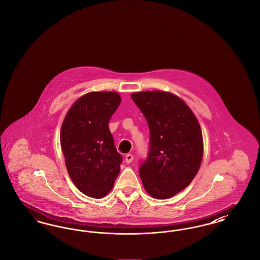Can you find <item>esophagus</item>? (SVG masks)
I'll list each match as a JSON object with an SVG mask.
<instances>
[{
  "label": "esophagus",
  "instance_id": "34e87169",
  "mask_svg": "<svg viewBox=\"0 0 260 260\" xmlns=\"http://www.w3.org/2000/svg\"><path fill=\"white\" fill-rule=\"evenodd\" d=\"M134 160V156L132 154H126L125 155V158H124V161L126 164H131Z\"/></svg>",
  "mask_w": 260,
  "mask_h": 260
}]
</instances>
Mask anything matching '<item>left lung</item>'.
<instances>
[{"label": "left lung", "mask_w": 260, "mask_h": 260, "mask_svg": "<svg viewBox=\"0 0 260 260\" xmlns=\"http://www.w3.org/2000/svg\"><path fill=\"white\" fill-rule=\"evenodd\" d=\"M132 99L150 131L148 156L139 168L143 186L153 198H172L191 183L200 169L204 144L198 120L171 92H134Z\"/></svg>", "instance_id": "obj_1"}]
</instances>
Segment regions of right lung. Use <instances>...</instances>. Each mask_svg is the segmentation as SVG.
Returning a JSON list of instances; mask_svg holds the SVG:
<instances>
[{
	"label": "right lung",
	"instance_id": "add662e5",
	"mask_svg": "<svg viewBox=\"0 0 260 260\" xmlns=\"http://www.w3.org/2000/svg\"><path fill=\"white\" fill-rule=\"evenodd\" d=\"M121 103L115 91H91L75 101L62 123L60 144L76 187L94 199L111 191L123 161L109 129Z\"/></svg>",
	"mask_w": 260,
	"mask_h": 260
}]
</instances>
